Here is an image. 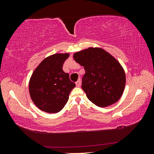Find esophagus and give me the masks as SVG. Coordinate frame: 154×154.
Returning <instances> with one entry per match:
<instances>
[{"instance_id":"34e87169","label":"esophagus","mask_w":154,"mask_h":154,"mask_svg":"<svg viewBox=\"0 0 154 154\" xmlns=\"http://www.w3.org/2000/svg\"><path fill=\"white\" fill-rule=\"evenodd\" d=\"M81 83H82V80H81V79H79L77 80V82H76V85L77 87H80Z\"/></svg>"}]
</instances>
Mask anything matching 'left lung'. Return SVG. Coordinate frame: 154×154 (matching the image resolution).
I'll return each mask as SVG.
<instances>
[{
  "label": "left lung",
  "instance_id": "left-lung-1",
  "mask_svg": "<svg viewBox=\"0 0 154 154\" xmlns=\"http://www.w3.org/2000/svg\"><path fill=\"white\" fill-rule=\"evenodd\" d=\"M84 68L82 89L96 106L105 107L116 103L123 94L126 74L120 63L105 49L90 48L73 54Z\"/></svg>",
  "mask_w": 154,
  "mask_h": 154
}]
</instances>
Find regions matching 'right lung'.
I'll return each instance as SVG.
<instances>
[{
	"mask_svg": "<svg viewBox=\"0 0 154 154\" xmlns=\"http://www.w3.org/2000/svg\"><path fill=\"white\" fill-rule=\"evenodd\" d=\"M69 53L55 54L47 57L38 65L29 81V93L35 105L49 113L60 111L68 102L75 83L62 70Z\"/></svg>",
	"mask_w": 154,
	"mask_h": 154,
	"instance_id": "add662e5",
	"label": "right lung"
}]
</instances>
